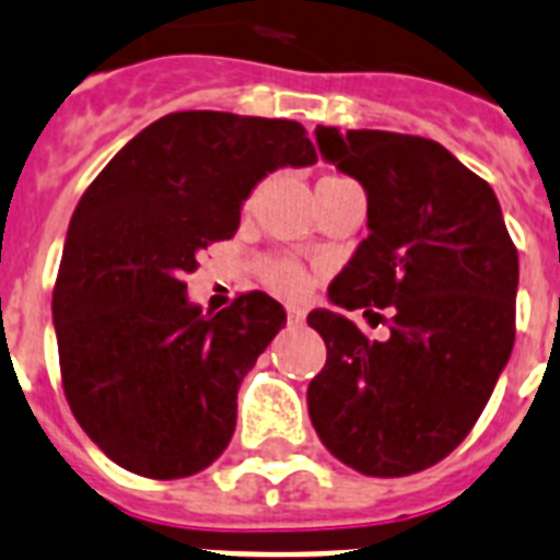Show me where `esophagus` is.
Wrapping results in <instances>:
<instances>
[{
	"label": "esophagus",
	"mask_w": 560,
	"mask_h": 560,
	"mask_svg": "<svg viewBox=\"0 0 560 560\" xmlns=\"http://www.w3.org/2000/svg\"><path fill=\"white\" fill-rule=\"evenodd\" d=\"M304 316H307V311H304L302 304H288V319H290V325H302Z\"/></svg>",
	"instance_id": "esophagus-1"
}]
</instances>
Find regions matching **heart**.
<instances>
[{"mask_svg":"<svg viewBox=\"0 0 560 560\" xmlns=\"http://www.w3.org/2000/svg\"><path fill=\"white\" fill-rule=\"evenodd\" d=\"M267 284L276 288L279 293H299L307 284V276L295 261H288V258H279V261H270L265 270Z\"/></svg>","mask_w":560,"mask_h":560,"instance_id":"b5f03b06","label":"heart"}]
</instances>
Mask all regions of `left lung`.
Wrapping results in <instances>:
<instances>
[{"label":"left lung","instance_id":"8db88e82","mask_svg":"<svg viewBox=\"0 0 560 560\" xmlns=\"http://www.w3.org/2000/svg\"><path fill=\"white\" fill-rule=\"evenodd\" d=\"M327 163L362 184L368 238L307 316L327 362L307 411L327 452L371 477L422 471L454 452L515 345L517 249L498 195L434 140L316 126ZM388 310L368 340L345 310Z\"/></svg>","mask_w":560,"mask_h":560}]
</instances>
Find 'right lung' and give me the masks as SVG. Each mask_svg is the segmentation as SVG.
<instances>
[{"label": "right lung", "instance_id": "1", "mask_svg": "<svg viewBox=\"0 0 560 560\" xmlns=\"http://www.w3.org/2000/svg\"><path fill=\"white\" fill-rule=\"evenodd\" d=\"M295 120L175 112L135 135L68 224L54 330L68 406L135 475L175 480L230 445L238 388L288 313L267 293L203 313L184 276L270 172L313 166Z\"/></svg>", "mask_w": 560, "mask_h": 560}]
</instances>
